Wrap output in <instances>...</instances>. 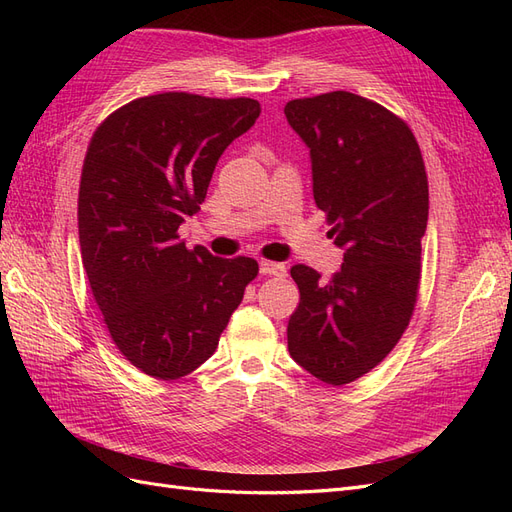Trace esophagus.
<instances>
[{"instance_id": "34e87169", "label": "esophagus", "mask_w": 512, "mask_h": 512, "mask_svg": "<svg viewBox=\"0 0 512 512\" xmlns=\"http://www.w3.org/2000/svg\"><path fill=\"white\" fill-rule=\"evenodd\" d=\"M260 273H262V275H275V277H284V275H286V265H282V262L262 260V262H260Z\"/></svg>"}]
</instances>
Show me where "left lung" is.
Masks as SVG:
<instances>
[{"label":"left lung","mask_w":512,"mask_h":512,"mask_svg":"<svg viewBox=\"0 0 512 512\" xmlns=\"http://www.w3.org/2000/svg\"><path fill=\"white\" fill-rule=\"evenodd\" d=\"M284 113L309 147L314 200L344 250L329 282L312 267L290 269L301 299L288 350L342 386L382 363L408 329L429 215L425 162L404 119L350 91L290 100Z\"/></svg>","instance_id":"left-lung-1"}]
</instances>
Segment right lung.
<instances>
[{"mask_svg":"<svg viewBox=\"0 0 512 512\" xmlns=\"http://www.w3.org/2000/svg\"><path fill=\"white\" fill-rule=\"evenodd\" d=\"M260 115L252 98L145 96L94 132L79 188L87 280L115 346L143 374L177 380L218 348L254 258L188 250L177 230L205 203L224 149Z\"/></svg>","mask_w":512,"mask_h":512,"instance_id":"obj_1","label":"right lung"}]
</instances>
